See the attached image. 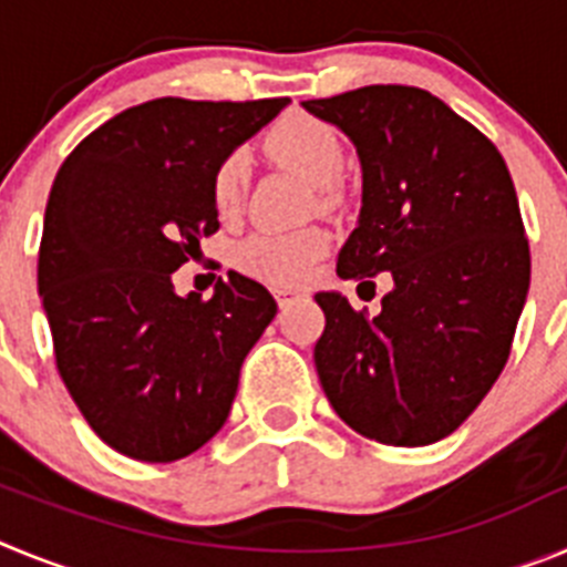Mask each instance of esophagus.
Listing matches in <instances>:
<instances>
[{
	"label": "esophagus",
	"instance_id": "34e87169",
	"mask_svg": "<svg viewBox=\"0 0 567 567\" xmlns=\"http://www.w3.org/2000/svg\"><path fill=\"white\" fill-rule=\"evenodd\" d=\"M275 298H278L280 309H284V307H289L295 298H300V292H295V289H275Z\"/></svg>",
	"mask_w": 567,
	"mask_h": 567
}]
</instances>
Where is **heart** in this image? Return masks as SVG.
<instances>
[{"label": "heart", "instance_id": "b5f03b06", "mask_svg": "<svg viewBox=\"0 0 567 567\" xmlns=\"http://www.w3.org/2000/svg\"><path fill=\"white\" fill-rule=\"evenodd\" d=\"M269 150L280 162L320 184V198H332V178L343 167V144L318 115L287 113L269 133ZM244 195V158L229 153L213 173V204L221 215H233ZM329 252V235L320 227H298L289 233H255L235 252L240 272L275 287H295Z\"/></svg>", "mask_w": 567, "mask_h": 567}]
</instances>
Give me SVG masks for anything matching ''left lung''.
Returning <instances> with one entry per match:
<instances>
[{"label":"left lung","mask_w":567,"mask_h":567,"mask_svg":"<svg viewBox=\"0 0 567 567\" xmlns=\"http://www.w3.org/2000/svg\"><path fill=\"white\" fill-rule=\"evenodd\" d=\"M303 107L343 130L363 167L358 227L338 275L389 272L380 315L318 292L315 369L346 425L385 445H429L463 425L511 354L530 252L494 144L429 90L369 84ZM374 289V284H372Z\"/></svg>","instance_id":"1"}]
</instances>
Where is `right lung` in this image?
Instances as JSON below:
<instances>
[{"label": "right lung", "mask_w": 567, "mask_h": 567, "mask_svg": "<svg viewBox=\"0 0 567 567\" xmlns=\"http://www.w3.org/2000/svg\"><path fill=\"white\" fill-rule=\"evenodd\" d=\"M289 99H153L64 158L44 209L39 295L56 369L90 429L124 457L173 463L229 417L240 363L278 312L229 272L204 300L173 272L218 229L215 167Z\"/></svg>", "instance_id": "obj_1"}]
</instances>
